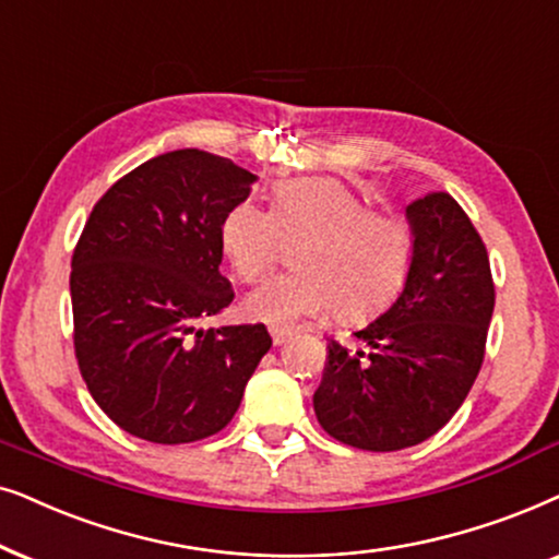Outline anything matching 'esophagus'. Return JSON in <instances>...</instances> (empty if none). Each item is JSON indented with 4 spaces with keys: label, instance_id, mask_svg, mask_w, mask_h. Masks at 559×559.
<instances>
[{
    "label": "esophagus",
    "instance_id": "esophagus-1",
    "mask_svg": "<svg viewBox=\"0 0 559 559\" xmlns=\"http://www.w3.org/2000/svg\"><path fill=\"white\" fill-rule=\"evenodd\" d=\"M271 337H273V345L281 347V345H286L288 340H292V332L278 330V326H275V330H271Z\"/></svg>",
    "mask_w": 559,
    "mask_h": 559
}]
</instances>
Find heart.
Listing matches in <instances>:
<instances>
[{
  "label": "heart",
  "mask_w": 559,
  "mask_h": 559,
  "mask_svg": "<svg viewBox=\"0 0 559 559\" xmlns=\"http://www.w3.org/2000/svg\"><path fill=\"white\" fill-rule=\"evenodd\" d=\"M219 240L245 284H263L284 263L286 242H304L296 252L301 271L248 299V314L275 326H296L332 309L345 324L368 322L399 299L416 255L406 219L373 212L334 178L275 186L271 212L240 202L222 222Z\"/></svg>",
  "instance_id": "b5f03b06"
}]
</instances>
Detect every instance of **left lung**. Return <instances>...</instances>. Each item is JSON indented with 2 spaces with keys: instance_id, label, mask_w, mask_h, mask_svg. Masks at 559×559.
I'll use <instances>...</instances> for the list:
<instances>
[{
  "instance_id": "1",
  "label": "left lung",
  "mask_w": 559,
  "mask_h": 559,
  "mask_svg": "<svg viewBox=\"0 0 559 559\" xmlns=\"http://www.w3.org/2000/svg\"><path fill=\"white\" fill-rule=\"evenodd\" d=\"M414 267L396 304L355 337L326 342L314 414L349 448L393 452L437 435L463 406L486 357L496 304L488 250L448 191L406 206Z\"/></svg>"
}]
</instances>
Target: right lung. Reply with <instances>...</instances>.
Masks as SVG:
<instances>
[{"label": "right lung", "mask_w": 559, "mask_h": 559, "mask_svg": "<svg viewBox=\"0 0 559 559\" xmlns=\"http://www.w3.org/2000/svg\"><path fill=\"white\" fill-rule=\"evenodd\" d=\"M255 176L206 151L145 160L94 204L71 258L73 349L88 393L119 429L186 444L233 421L265 324L199 330L235 299L219 229Z\"/></svg>", "instance_id": "add662e5"}]
</instances>
